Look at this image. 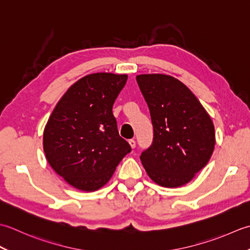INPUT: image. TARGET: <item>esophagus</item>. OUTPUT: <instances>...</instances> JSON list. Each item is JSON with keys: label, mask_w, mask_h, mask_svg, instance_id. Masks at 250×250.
Listing matches in <instances>:
<instances>
[{"label": "esophagus", "mask_w": 250, "mask_h": 250, "mask_svg": "<svg viewBox=\"0 0 250 250\" xmlns=\"http://www.w3.org/2000/svg\"><path fill=\"white\" fill-rule=\"evenodd\" d=\"M128 144H129V146L132 147V149H134V147H136V141H135L134 139H130V140L128 141Z\"/></svg>", "instance_id": "obj_1"}]
</instances>
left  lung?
Wrapping results in <instances>:
<instances>
[{
    "label": "left lung",
    "mask_w": 250,
    "mask_h": 250,
    "mask_svg": "<svg viewBox=\"0 0 250 250\" xmlns=\"http://www.w3.org/2000/svg\"><path fill=\"white\" fill-rule=\"evenodd\" d=\"M149 106L153 141L140 160L157 185L178 188L207 165L215 147V127L194 94L165 74L137 75Z\"/></svg>",
    "instance_id": "left-lung-1"
}]
</instances>
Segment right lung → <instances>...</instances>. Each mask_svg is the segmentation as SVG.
<instances>
[{"label":"right lung","mask_w":250,"mask_h":250,"mask_svg":"<svg viewBox=\"0 0 250 250\" xmlns=\"http://www.w3.org/2000/svg\"><path fill=\"white\" fill-rule=\"evenodd\" d=\"M126 81V74L86 75L65 91L49 116L43 134L46 160L76 189H100L131 151L112 112Z\"/></svg>","instance_id":"add662e5"}]
</instances>
